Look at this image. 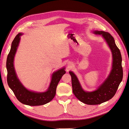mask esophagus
Segmentation results:
<instances>
[{"instance_id": "1", "label": "esophagus", "mask_w": 129, "mask_h": 129, "mask_svg": "<svg viewBox=\"0 0 129 129\" xmlns=\"http://www.w3.org/2000/svg\"><path fill=\"white\" fill-rule=\"evenodd\" d=\"M72 66V64H68V68H71Z\"/></svg>"}]
</instances>
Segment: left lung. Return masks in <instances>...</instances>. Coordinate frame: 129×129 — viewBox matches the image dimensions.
Here are the masks:
<instances>
[{
	"instance_id": "left-lung-1",
	"label": "left lung",
	"mask_w": 129,
	"mask_h": 129,
	"mask_svg": "<svg viewBox=\"0 0 129 129\" xmlns=\"http://www.w3.org/2000/svg\"><path fill=\"white\" fill-rule=\"evenodd\" d=\"M93 33L101 35L105 39L112 53L113 64L107 78L96 90L91 92L84 91L76 75L72 71L69 72L72 77L73 93L80 101L88 105H98L110 100L115 95L123 78L122 57L114 38L108 32L94 30Z\"/></svg>"
}]
</instances>
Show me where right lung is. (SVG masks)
I'll return each mask as SVG.
<instances>
[{
    "label": "right lung",
    "instance_id": "add662e5",
    "mask_svg": "<svg viewBox=\"0 0 129 129\" xmlns=\"http://www.w3.org/2000/svg\"><path fill=\"white\" fill-rule=\"evenodd\" d=\"M22 35V33H20L15 36L12 42L10 52L7 57L6 63L7 82L17 99L22 104L29 106L45 105L50 102L55 96L57 85L62 77L66 73L65 67L52 74L49 87L46 91L37 92L27 89L18 78L14 67V56Z\"/></svg>",
    "mask_w": 129,
    "mask_h": 129
}]
</instances>
